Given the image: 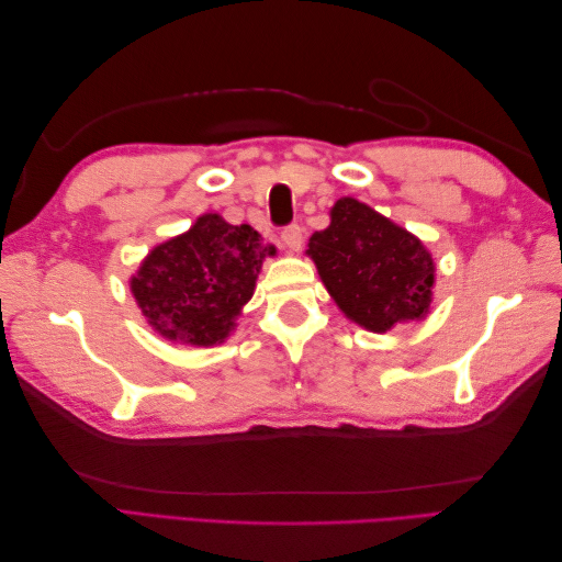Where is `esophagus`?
<instances>
[{
    "label": "esophagus",
    "instance_id": "esophagus-1",
    "mask_svg": "<svg viewBox=\"0 0 562 562\" xmlns=\"http://www.w3.org/2000/svg\"><path fill=\"white\" fill-rule=\"evenodd\" d=\"M280 238H282V244L292 250V254H296V250H300L304 244V229L300 224H290V226H284Z\"/></svg>",
    "mask_w": 562,
    "mask_h": 562
}]
</instances>
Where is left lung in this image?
Returning a JSON list of instances; mask_svg holds the SVG:
<instances>
[{
	"instance_id": "obj_1",
	"label": "left lung",
	"mask_w": 562,
	"mask_h": 562,
	"mask_svg": "<svg viewBox=\"0 0 562 562\" xmlns=\"http://www.w3.org/2000/svg\"><path fill=\"white\" fill-rule=\"evenodd\" d=\"M306 254L355 324L384 333L427 314L435 282L432 258L413 234L364 202L338 200L328 229L308 238Z\"/></svg>"
}]
</instances>
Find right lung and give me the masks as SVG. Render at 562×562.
<instances>
[{"mask_svg": "<svg viewBox=\"0 0 562 562\" xmlns=\"http://www.w3.org/2000/svg\"><path fill=\"white\" fill-rule=\"evenodd\" d=\"M268 254L254 226L202 214L190 232L151 250L130 288L164 338L207 348L229 336Z\"/></svg>", "mask_w": 562, "mask_h": 562, "instance_id": "1", "label": "right lung"}]
</instances>
